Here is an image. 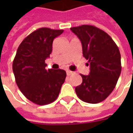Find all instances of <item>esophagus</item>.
<instances>
[{"instance_id": "1", "label": "esophagus", "mask_w": 133, "mask_h": 133, "mask_svg": "<svg viewBox=\"0 0 133 133\" xmlns=\"http://www.w3.org/2000/svg\"><path fill=\"white\" fill-rule=\"evenodd\" d=\"M66 73L68 76H70V75H72V73H73V72H72V71H70V70H67Z\"/></svg>"}]
</instances>
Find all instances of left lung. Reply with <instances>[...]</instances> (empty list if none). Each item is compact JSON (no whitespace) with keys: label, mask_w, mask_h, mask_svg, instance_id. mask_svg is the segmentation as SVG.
Returning <instances> with one entry per match:
<instances>
[{"label":"left lung","mask_w":133,"mask_h":133,"mask_svg":"<svg viewBox=\"0 0 133 133\" xmlns=\"http://www.w3.org/2000/svg\"><path fill=\"white\" fill-rule=\"evenodd\" d=\"M70 30L81 40L90 70L88 75L81 74L83 82L75 88V92L85 103H100L112 92L120 75L119 48L108 33L94 25H83Z\"/></svg>","instance_id":"1"}]
</instances>
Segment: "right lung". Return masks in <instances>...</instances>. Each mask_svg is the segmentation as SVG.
Wrapping results in <instances>:
<instances>
[{"mask_svg": "<svg viewBox=\"0 0 133 133\" xmlns=\"http://www.w3.org/2000/svg\"><path fill=\"white\" fill-rule=\"evenodd\" d=\"M63 30L38 28L20 44L13 62L17 85L25 97L39 105H48L59 95L66 72L62 69H45V61L52 52V42Z\"/></svg>", "mask_w": 133, "mask_h": 133, "instance_id": "right-lung-1", "label": "right lung"}]
</instances>
